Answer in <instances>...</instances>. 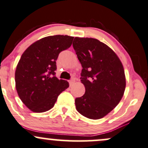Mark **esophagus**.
<instances>
[{"mask_svg":"<svg viewBox=\"0 0 148 148\" xmlns=\"http://www.w3.org/2000/svg\"><path fill=\"white\" fill-rule=\"evenodd\" d=\"M74 83V79L72 78L71 79H70V80H69V85H70V86H71V85H72Z\"/></svg>","mask_w":148,"mask_h":148,"instance_id":"esophagus-1","label":"esophagus"}]
</instances>
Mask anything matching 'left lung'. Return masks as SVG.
Masks as SVG:
<instances>
[{"instance_id":"left-lung-1","label":"left lung","mask_w":148,"mask_h":148,"mask_svg":"<svg viewBox=\"0 0 148 148\" xmlns=\"http://www.w3.org/2000/svg\"><path fill=\"white\" fill-rule=\"evenodd\" d=\"M73 47L83 68L80 79L86 89L82 97L75 99L76 108L88 119H101L123 96V66L111 48L96 39L75 37Z\"/></svg>"}]
</instances>
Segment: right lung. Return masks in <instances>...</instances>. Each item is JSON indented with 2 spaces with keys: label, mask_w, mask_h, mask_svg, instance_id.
I'll return each instance as SVG.
<instances>
[{
  "label": "right lung",
  "mask_w": 148,
  "mask_h": 148,
  "mask_svg": "<svg viewBox=\"0 0 148 148\" xmlns=\"http://www.w3.org/2000/svg\"><path fill=\"white\" fill-rule=\"evenodd\" d=\"M74 37L54 35L40 39L26 49L15 71L18 96L31 111L42 113L54 106L67 81L56 77V61L62 51L70 47Z\"/></svg>",
  "instance_id": "add662e5"
}]
</instances>
